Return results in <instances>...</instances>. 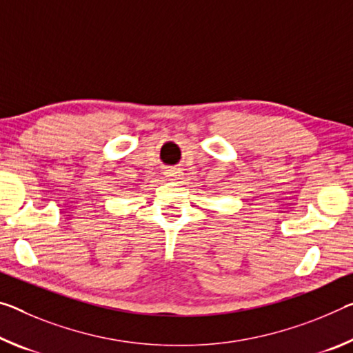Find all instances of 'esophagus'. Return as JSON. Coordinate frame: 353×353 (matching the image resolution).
Returning <instances> with one entry per match:
<instances>
[{"mask_svg": "<svg viewBox=\"0 0 353 353\" xmlns=\"http://www.w3.org/2000/svg\"><path fill=\"white\" fill-rule=\"evenodd\" d=\"M165 174L170 181H177L179 176H181V170H166Z\"/></svg>", "mask_w": 353, "mask_h": 353, "instance_id": "34e87169", "label": "esophagus"}]
</instances>
